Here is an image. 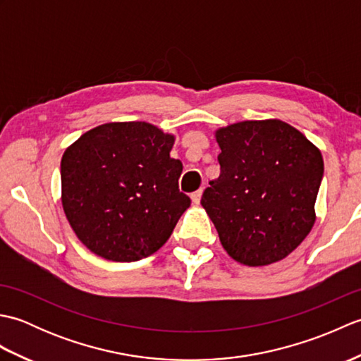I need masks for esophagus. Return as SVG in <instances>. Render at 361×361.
<instances>
[{
    "label": "esophagus",
    "mask_w": 361,
    "mask_h": 361,
    "mask_svg": "<svg viewBox=\"0 0 361 361\" xmlns=\"http://www.w3.org/2000/svg\"><path fill=\"white\" fill-rule=\"evenodd\" d=\"M202 195H203V189H198V190H195V192L190 195V198H192V203L194 204H198L200 203V200H202Z\"/></svg>",
    "instance_id": "obj_1"
}]
</instances>
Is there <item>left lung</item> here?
Instances as JSON below:
<instances>
[{
    "label": "left lung",
    "mask_w": 361,
    "mask_h": 361,
    "mask_svg": "<svg viewBox=\"0 0 361 361\" xmlns=\"http://www.w3.org/2000/svg\"><path fill=\"white\" fill-rule=\"evenodd\" d=\"M214 136L220 175L204 189L202 206L221 247L248 267L279 262L315 225L321 150L279 119L235 122Z\"/></svg>",
    "instance_id": "obj_1"
}]
</instances>
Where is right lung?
<instances>
[{"mask_svg":"<svg viewBox=\"0 0 361 361\" xmlns=\"http://www.w3.org/2000/svg\"><path fill=\"white\" fill-rule=\"evenodd\" d=\"M175 136L149 122H109L68 145L60 164L62 206L96 256L133 262L157 252L190 206L180 192Z\"/></svg>","mask_w":361,"mask_h":361,"instance_id":"1","label":"right lung"}]
</instances>
